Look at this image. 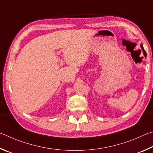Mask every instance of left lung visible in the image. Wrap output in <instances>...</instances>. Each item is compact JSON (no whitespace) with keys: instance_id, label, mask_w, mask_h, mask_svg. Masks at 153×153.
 <instances>
[{"instance_id":"left-lung-1","label":"left lung","mask_w":153,"mask_h":153,"mask_svg":"<svg viewBox=\"0 0 153 153\" xmlns=\"http://www.w3.org/2000/svg\"><path fill=\"white\" fill-rule=\"evenodd\" d=\"M140 46H141V48H142V50H143V53H144V56H146V52H145V50H144V48H143V45H140Z\"/></svg>"}]
</instances>
